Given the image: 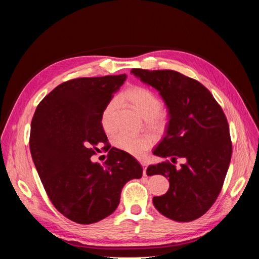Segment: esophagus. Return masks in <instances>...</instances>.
<instances>
[{
  "label": "esophagus",
  "mask_w": 259,
  "mask_h": 259,
  "mask_svg": "<svg viewBox=\"0 0 259 259\" xmlns=\"http://www.w3.org/2000/svg\"><path fill=\"white\" fill-rule=\"evenodd\" d=\"M140 164H142V166L144 167V176H147V173H146V170H147V165H148V163L146 162V161H140Z\"/></svg>",
  "instance_id": "esophagus-1"
}]
</instances>
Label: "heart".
I'll list each match as a JSON object with an SVG mask.
<instances>
[{"label":"heart","mask_w":259,"mask_h":259,"mask_svg":"<svg viewBox=\"0 0 259 259\" xmlns=\"http://www.w3.org/2000/svg\"><path fill=\"white\" fill-rule=\"evenodd\" d=\"M122 97L134 107L135 110L146 120L148 126L154 130L164 128L167 121V114L163 111L161 100L155 94L144 86H133L123 93ZM115 110V101L111 100L106 105L100 115V124L106 133H112L115 128L113 115ZM154 143V138L150 135H117L114 146L132 155L142 158L146 151Z\"/></svg>","instance_id":"b5f03b06"}]
</instances>
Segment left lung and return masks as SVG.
Here are the masks:
<instances>
[{
    "label": "left lung",
    "mask_w": 259,
    "mask_h": 259,
    "mask_svg": "<svg viewBox=\"0 0 259 259\" xmlns=\"http://www.w3.org/2000/svg\"><path fill=\"white\" fill-rule=\"evenodd\" d=\"M131 73L158 91L167 108L165 135L153 154L185 161L179 168L168 161L149 165L148 176L160 174L169 182L153 205L175 222L194 221L214 204L229 167L232 145L226 115L210 92L191 77L173 70Z\"/></svg>",
    "instance_id": "left-lung-1"
}]
</instances>
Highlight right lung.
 I'll return each instance as SVG.
<instances>
[{
    "label": "right lung",
    "mask_w": 259,
    "mask_h": 259,
    "mask_svg": "<svg viewBox=\"0 0 259 259\" xmlns=\"http://www.w3.org/2000/svg\"><path fill=\"white\" fill-rule=\"evenodd\" d=\"M126 74L79 77L61 83L38 104L30 151L44 189L59 213L81 225L111 215L124 185L143 176L130 153L116 148L100 165L91 156L108 138L100 115Z\"/></svg>",
    "instance_id": "1"
}]
</instances>
